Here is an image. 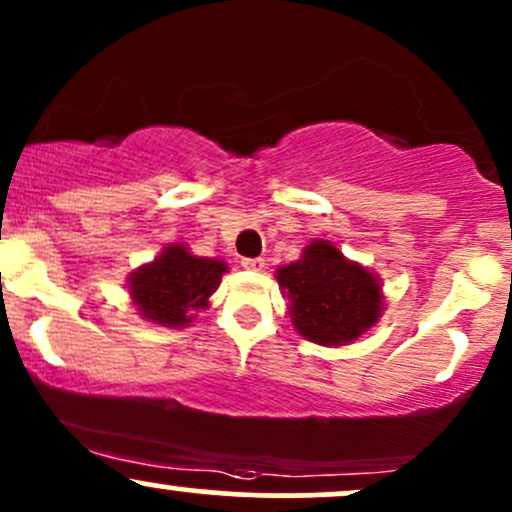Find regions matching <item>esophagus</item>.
<instances>
[{"label": "esophagus", "instance_id": "34e87169", "mask_svg": "<svg viewBox=\"0 0 512 512\" xmlns=\"http://www.w3.org/2000/svg\"><path fill=\"white\" fill-rule=\"evenodd\" d=\"M240 264H243L245 269H250V272H260V269H264L262 257H243Z\"/></svg>", "mask_w": 512, "mask_h": 512}]
</instances>
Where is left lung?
<instances>
[{"mask_svg": "<svg viewBox=\"0 0 512 512\" xmlns=\"http://www.w3.org/2000/svg\"><path fill=\"white\" fill-rule=\"evenodd\" d=\"M276 279L289 291L293 327L317 344L354 342L383 308L378 279L327 240L310 243L301 260L279 267Z\"/></svg>", "mask_w": 512, "mask_h": 512, "instance_id": "8db88e82", "label": "left lung"}]
</instances>
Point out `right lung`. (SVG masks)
<instances>
[{"label":"right lung","mask_w":512,"mask_h":512,"mask_svg":"<svg viewBox=\"0 0 512 512\" xmlns=\"http://www.w3.org/2000/svg\"><path fill=\"white\" fill-rule=\"evenodd\" d=\"M226 264L190 255L182 245H168L156 262L144 264L129 279V293L146 320L180 327L219 289Z\"/></svg>","instance_id":"obj_1"}]
</instances>
